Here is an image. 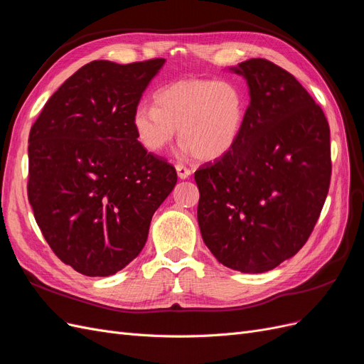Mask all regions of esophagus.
I'll use <instances>...</instances> for the list:
<instances>
[{"instance_id": "esophagus-1", "label": "esophagus", "mask_w": 364, "mask_h": 364, "mask_svg": "<svg viewBox=\"0 0 364 364\" xmlns=\"http://www.w3.org/2000/svg\"><path fill=\"white\" fill-rule=\"evenodd\" d=\"M176 171H178V176L181 179H186V178L191 176V170L188 168V167H185V166H182V164L176 166Z\"/></svg>"}]
</instances>
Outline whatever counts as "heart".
Segmentation results:
<instances>
[{"instance_id": "obj_1", "label": "heart", "mask_w": 364, "mask_h": 364, "mask_svg": "<svg viewBox=\"0 0 364 364\" xmlns=\"http://www.w3.org/2000/svg\"><path fill=\"white\" fill-rule=\"evenodd\" d=\"M154 104L134 109L135 139L150 154H161L179 132L183 155L215 161L228 155L240 140L247 93L233 80H179L161 87Z\"/></svg>"}]
</instances>
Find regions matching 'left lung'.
Returning a JSON list of instances; mask_svg holds the SVG:
<instances>
[{
    "label": "left lung",
    "instance_id": "left-lung-1",
    "mask_svg": "<svg viewBox=\"0 0 364 364\" xmlns=\"http://www.w3.org/2000/svg\"><path fill=\"white\" fill-rule=\"evenodd\" d=\"M232 72L250 105L230 152L194 173L197 220L224 267L265 272L298 253L315 228L331 178L330 127L294 75L263 58Z\"/></svg>",
    "mask_w": 364,
    "mask_h": 364
}]
</instances>
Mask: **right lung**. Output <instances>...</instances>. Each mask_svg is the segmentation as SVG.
Returning <instances> with one entry per match:
<instances>
[{
    "mask_svg": "<svg viewBox=\"0 0 364 364\" xmlns=\"http://www.w3.org/2000/svg\"><path fill=\"white\" fill-rule=\"evenodd\" d=\"M164 58L95 60L48 99L28 139V200L57 257L107 277L143 250L155 210L178 182L136 141L132 114Z\"/></svg>",
    "mask_w": 364,
    "mask_h": 364,
    "instance_id": "obj_1",
    "label": "right lung"
}]
</instances>
